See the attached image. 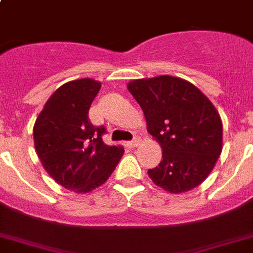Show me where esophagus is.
Masks as SVG:
<instances>
[{
  "label": "esophagus",
  "instance_id": "34e87169",
  "mask_svg": "<svg viewBox=\"0 0 253 253\" xmlns=\"http://www.w3.org/2000/svg\"><path fill=\"white\" fill-rule=\"evenodd\" d=\"M140 142H141L140 137H139V136H136L135 139H133L132 141L129 142V145H131V146H133V148H137V146H139V145H140Z\"/></svg>",
  "mask_w": 253,
  "mask_h": 253
}]
</instances>
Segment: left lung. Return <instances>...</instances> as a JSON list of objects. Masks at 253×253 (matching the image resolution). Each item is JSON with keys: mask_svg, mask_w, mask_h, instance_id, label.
Masks as SVG:
<instances>
[{"mask_svg": "<svg viewBox=\"0 0 253 253\" xmlns=\"http://www.w3.org/2000/svg\"><path fill=\"white\" fill-rule=\"evenodd\" d=\"M127 89L163 149V160L148 170L151 181L170 193L203 183L223 150V122L211 100L190 81L169 75L136 79Z\"/></svg>", "mask_w": 253, "mask_h": 253, "instance_id": "1", "label": "left lung"}]
</instances>
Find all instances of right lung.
I'll use <instances>...</instances> for the list:
<instances>
[{
	"mask_svg": "<svg viewBox=\"0 0 253 253\" xmlns=\"http://www.w3.org/2000/svg\"><path fill=\"white\" fill-rule=\"evenodd\" d=\"M102 83L79 79L61 85L35 120V151L45 172L66 190L89 193L107 182L124 155L103 142L104 127L90 124L89 108Z\"/></svg>",
	"mask_w": 253,
	"mask_h": 253,
	"instance_id": "obj_1",
	"label": "right lung"
}]
</instances>
